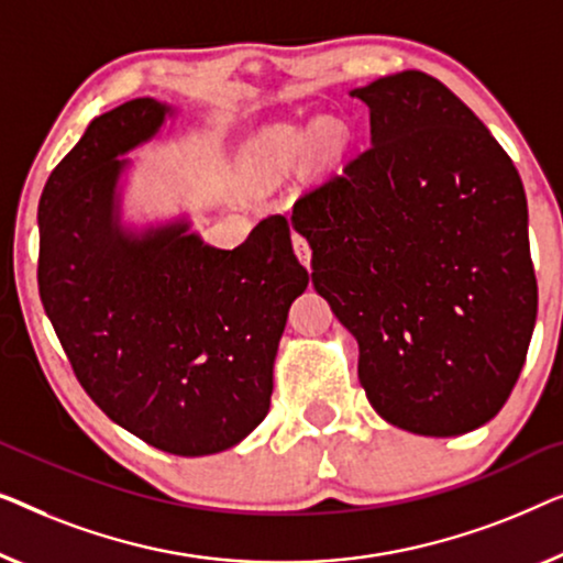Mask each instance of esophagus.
<instances>
[{
  "label": "esophagus",
  "instance_id": "esophagus-1",
  "mask_svg": "<svg viewBox=\"0 0 563 563\" xmlns=\"http://www.w3.org/2000/svg\"><path fill=\"white\" fill-rule=\"evenodd\" d=\"M292 250H296V255L300 263H303L308 271H311V247H308L306 236H300L298 232H292Z\"/></svg>",
  "mask_w": 563,
  "mask_h": 563
}]
</instances>
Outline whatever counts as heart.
Masks as SVG:
<instances>
[{
	"mask_svg": "<svg viewBox=\"0 0 563 563\" xmlns=\"http://www.w3.org/2000/svg\"><path fill=\"white\" fill-rule=\"evenodd\" d=\"M329 137V122L316 120L306 126H288V130L267 132L263 142H260V155L267 173L273 178L283 176L298 163H303L323 140Z\"/></svg>",
	"mask_w": 563,
	"mask_h": 563,
	"instance_id": "b5f03b06",
	"label": "heart"
}]
</instances>
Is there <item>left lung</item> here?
I'll return each mask as SVG.
<instances>
[{
    "mask_svg": "<svg viewBox=\"0 0 563 563\" xmlns=\"http://www.w3.org/2000/svg\"><path fill=\"white\" fill-rule=\"evenodd\" d=\"M372 147L292 206L319 296L360 344L387 423L459 437L500 413L526 362L538 285L528 203L477 114L421 70L354 89Z\"/></svg>",
    "mask_w": 563,
    "mask_h": 563,
    "instance_id": "obj_1",
    "label": "left lung"
}]
</instances>
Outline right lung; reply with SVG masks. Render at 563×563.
I'll return each mask as SVG.
<instances>
[{"label": "right lung", "instance_id": "obj_1", "mask_svg": "<svg viewBox=\"0 0 563 563\" xmlns=\"http://www.w3.org/2000/svg\"><path fill=\"white\" fill-rule=\"evenodd\" d=\"M176 109L132 99L86 126L37 206V285L89 398L134 437L178 456L232 449L271 410L290 303L308 285L288 219L217 250L188 221L122 227V157Z\"/></svg>", "mask_w": 563, "mask_h": 563}]
</instances>
